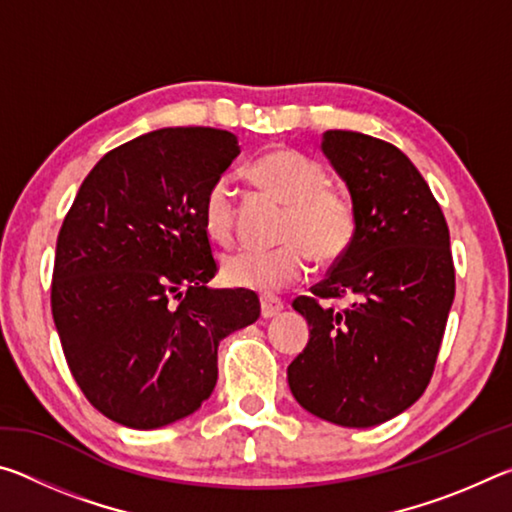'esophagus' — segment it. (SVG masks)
Returning a JSON list of instances; mask_svg holds the SVG:
<instances>
[{
	"instance_id": "obj_1",
	"label": "esophagus",
	"mask_w": 512,
	"mask_h": 512,
	"mask_svg": "<svg viewBox=\"0 0 512 512\" xmlns=\"http://www.w3.org/2000/svg\"><path fill=\"white\" fill-rule=\"evenodd\" d=\"M259 305H262V316L264 318H273L284 309V302L280 298H275V296H262V298H259Z\"/></svg>"
}]
</instances>
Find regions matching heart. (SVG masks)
<instances>
[{
    "label": "heart",
    "instance_id": "obj_1",
    "mask_svg": "<svg viewBox=\"0 0 512 512\" xmlns=\"http://www.w3.org/2000/svg\"><path fill=\"white\" fill-rule=\"evenodd\" d=\"M253 183L287 205L273 248H241L225 255L221 275L230 287L280 291L307 273L311 257L334 264L352 248L359 212L345 187L329 183L323 162L289 146H273L246 167ZM207 237L228 246L235 241L237 192L228 176L212 180L201 203Z\"/></svg>",
    "mask_w": 512,
    "mask_h": 512
}]
</instances>
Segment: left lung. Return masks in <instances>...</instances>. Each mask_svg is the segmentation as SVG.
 Here are the masks:
<instances>
[{
  "label": "left lung",
  "mask_w": 512,
  "mask_h": 512,
  "mask_svg": "<svg viewBox=\"0 0 512 512\" xmlns=\"http://www.w3.org/2000/svg\"><path fill=\"white\" fill-rule=\"evenodd\" d=\"M323 151L350 187L359 230L311 296L293 300L311 329L289 386L318 418L375 427L409 409L436 368L456 291L449 228L397 146L327 131Z\"/></svg>",
  "instance_id": "obj_1"
}]
</instances>
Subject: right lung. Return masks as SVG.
Wrapping results in <instances>:
<instances>
[{"instance_id":"add662e5","label":"right lung","mask_w":512,"mask_h":512,"mask_svg":"<svg viewBox=\"0 0 512 512\" xmlns=\"http://www.w3.org/2000/svg\"><path fill=\"white\" fill-rule=\"evenodd\" d=\"M239 155L221 128H160L108 151L60 225L51 311L94 409L155 429L194 413L219 377L216 348L259 318L219 273L201 203Z\"/></svg>"}]
</instances>
